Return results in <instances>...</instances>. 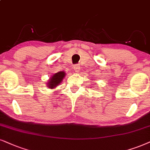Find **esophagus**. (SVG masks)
Segmentation results:
<instances>
[{
  "label": "esophagus",
  "instance_id": "esophagus-1",
  "mask_svg": "<svg viewBox=\"0 0 150 150\" xmlns=\"http://www.w3.org/2000/svg\"><path fill=\"white\" fill-rule=\"evenodd\" d=\"M73 69L75 70V72H79V70H80V66L79 64H76L73 66Z\"/></svg>",
  "mask_w": 150,
  "mask_h": 150
}]
</instances>
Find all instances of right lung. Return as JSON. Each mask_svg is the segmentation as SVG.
Wrapping results in <instances>:
<instances>
[{"label": "right lung", "instance_id": "1", "mask_svg": "<svg viewBox=\"0 0 150 150\" xmlns=\"http://www.w3.org/2000/svg\"><path fill=\"white\" fill-rule=\"evenodd\" d=\"M65 75L66 73L64 71H59L58 73L54 74L52 76H51L50 79H49V81H48V88L52 89L57 86L62 82V81L63 80Z\"/></svg>", "mask_w": 150, "mask_h": 150}]
</instances>
